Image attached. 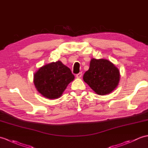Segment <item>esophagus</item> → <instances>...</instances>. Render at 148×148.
Returning <instances> with one entry per match:
<instances>
[{
    "label": "esophagus",
    "instance_id": "34e87169",
    "mask_svg": "<svg viewBox=\"0 0 148 148\" xmlns=\"http://www.w3.org/2000/svg\"><path fill=\"white\" fill-rule=\"evenodd\" d=\"M75 76H76L77 78H81V76H82V73H78L77 74H76V75H75Z\"/></svg>",
    "mask_w": 148,
    "mask_h": 148
}]
</instances>
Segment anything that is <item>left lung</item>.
<instances>
[{
    "label": "left lung",
    "instance_id": "8db88e82",
    "mask_svg": "<svg viewBox=\"0 0 148 148\" xmlns=\"http://www.w3.org/2000/svg\"><path fill=\"white\" fill-rule=\"evenodd\" d=\"M83 80L99 95L110 94L117 87L120 81L119 69L104 58H92L90 68L84 73Z\"/></svg>",
    "mask_w": 148,
    "mask_h": 148
}]
</instances>
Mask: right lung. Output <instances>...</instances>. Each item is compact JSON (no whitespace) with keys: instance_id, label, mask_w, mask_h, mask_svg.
Instances as JSON below:
<instances>
[{"instance_id":"obj_1","label":"right lung","mask_w":148,"mask_h":148,"mask_svg":"<svg viewBox=\"0 0 148 148\" xmlns=\"http://www.w3.org/2000/svg\"><path fill=\"white\" fill-rule=\"evenodd\" d=\"M74 79L70 69L58 60L41 67L34 74L33 82L37 91L45 98L56 99Z\"/></svg>"}]
</instances>
